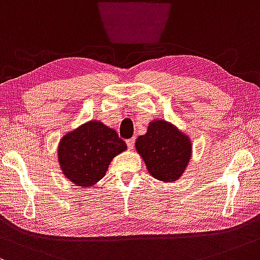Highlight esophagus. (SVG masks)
Segmentation results:
<instances>
[{
	"label": "esophagus",
	"mask_w": 260,
	"mask_h": 260,
	"mask_svg": "<svg viewBox=\"0 0 260 260\" xmlns=\"http://www.w3.org/2000/svg\"><path fill=\"white\" fill-rule=\"evenodd\" d=\"M126 145H127V147H129V150H133L134 146H135V139L126 140Z\"/></svg>",
	"instance_id": "34e87169"
}]
</instances>
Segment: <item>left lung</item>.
Here are the masks:
<instances>
[{
  "instance_id": "obj_1",
  "label": "left lung",
  "mask_w": 260,
  "mask_h": 260,
  "mask_svg": "<svg viewBox=\"0 0 260 260\" xmlns=\"http://www.w3.org/2000/svg\"><path fill=\"white\" fill-rule=\"evenodd\" d=\"M136 150L151 176L161 182H174L190 159L189 138L165 120L151 122L147 133L136 140Z\"/></svg>"
}]
</instances>
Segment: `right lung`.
Segmentation results:
<instances>
[{
  "mask_svg": "<svg viewBox=\"0 0 260 260\" xmlns=\"http://www.w3.org/2000/svg\"><path fill=\"white\" fill-rule=\"evenodd\" d=\"M126 144L115 130L101 121H89L61 139L59 162L67 179L78 186H92L104 176Z\"/></svg>",
  "mask_w": 260,
  "mask_h": 260,
  "instance_id": "right-lung-1",
  "label": "right lung"
}]
</instances>
